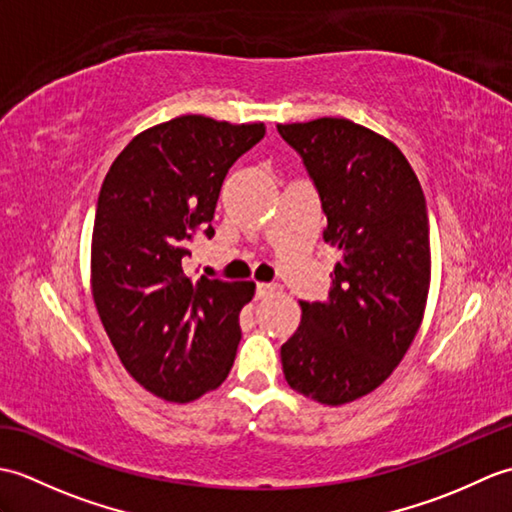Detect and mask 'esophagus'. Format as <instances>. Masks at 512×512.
I'll use <instances>...</instances> for the list:
<instances>
[{
    "label": "esophagus",
    "instance_id": "34e87169",
    "mask_svg": "<svg viewBox=\"0 0 512 512\" xmlns=\"http://www.w3.org/2000/svg\"><path fill=\"white\" fill-rule=\"evenodd\" d=\"M275 284H257V299H264L270 297L275 292Z\"/></svg>",
    "mask_w": 512,
    "mask_h": 512
}]
</instances>
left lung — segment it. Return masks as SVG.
<instances>
[{"label":"left lung","instance_id":"left-lung-1","mask_svg":"<svg viewBox=\"0 0 512 512\" xmlns=\"http://www.w3.org/2000/svg\"><path fill=\"white\" fill-rule=\"evenodd\" d=\"M297 151L339 246L330 295L301 301V325L281 345L292 389L345 405L394 372L416 336L429 295V215L402 151L345 118L277 125Z\"/></svg>","mask_w":512,"mask_h":512}]
</instances>
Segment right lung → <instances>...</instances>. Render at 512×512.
Here are the masks:
<instances>
[{
	"instance_id": "right-lung-1",
	"label": "right lung",
	"mask_w": 512,
	"mask_h": 512,
	"mask_svg": "<svg viewBox=\"0 0 512 512\" xmlns=\"http://www.w3.org/2000/svg\"><path fill=\"white\" fill-rule=\"evenodd\" d=\"M264 123L180 116L138 134L107 171L92 235L94 303L125 369L151 394L189 402L224 383L253 281H193L182 266L211 220L228 169Z\"/></svg>"
}]
</instances>
